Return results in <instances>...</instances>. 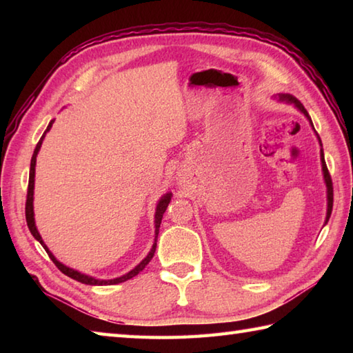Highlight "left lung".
I'll return each instance as SVG.
<instances>
[{
  "mask_svg": "<svg viewBox=\"0 0 353 353\" xmlns=\"http://www.w3.org/2000/svg\"><path fill=\"white\" fill-rule=\"evenodd\" d=\"M277 99H279V101H285V103H290V104H294V106L302 112V114L310 119V123H311V127L314 129V124H312V121H311V117L308 115V112H306V109L303 108V104L299 101L296 97H292V95H290V94H279V97H277ZM316 132V130H314ZM316 134H317V138H319V142H320V145H321V141H320V137H319V133L316 132ZM320 161H321V170H323V179H325V183H326V188H327V211H326V221H325V224L327 223V220H329V216H331V212H332V205H334V188H332V179H331V174H329V171H327V167H326V162H325V153H323V148H320Z\"/></svg>",
  "mask_w": 353,
  "mask_h": 353,
  "instance_id": "left-lung-1",
  "label": "left lung"
}]
</instances>
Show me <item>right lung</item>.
I'll return each instance as SVG.
<instances>
[{"instance_id": "obj_1", "label": "right lung", "mask_w": 353, "mask_h": 353, "mask_svg": "<svg viewBox=\"0 0 353 353\" xmlns=\"http://www.w3.org/2000/svg\"><path fill=\"white\" fill-rule=\"evenodd\" d=\"M52 123H54V119H51L50 124H48V127H47V130L43 132L42 138L39 139V142H37V145H36V148H34V153H33V156H32V162H30L28 190H27V201H26V220H27V226H28L30 232H32V235L34 236V239H37V241H39V243H41V245H42L43 249H45V252L48 253V256H50V259H51L52 262H54V265H56L59 270H61V272H62L63 274H66L68 277H71V279H74V281H79V282H81V283H86V285H115V283H121V282L129 281V279H132V277L137 276L139 272H142V270L145 268V265L148 264V262L152 261L153 254H154V252H156V243H157V235H159V228H161L162 216H163V212L167 211V208H168V203L171 201L172 194H171V192L163 194V196L161 197V200L157 201L156 214H154V243H153V245H152V250H150L147 256H145L144 259H142V261L139 262V264H138L137 267H134L133 270H130L129 273H125V274L119 276V277H115V279H108V281H104V279H95V277H92V276L83 274V273L77 272V270H74V268H70V267L63 265L61 261H57V259L54 258V254H52V253L50 252V249L47 247V244L43 243V239H42L41 234H39V232H37V229H36V224H34V212H33V194H34V191H33V190H34V167H36V156H37V153H39L41 145H42V141H43V138H45V134H47V132L51 129Z\"/></svg>"}]
</instances>
